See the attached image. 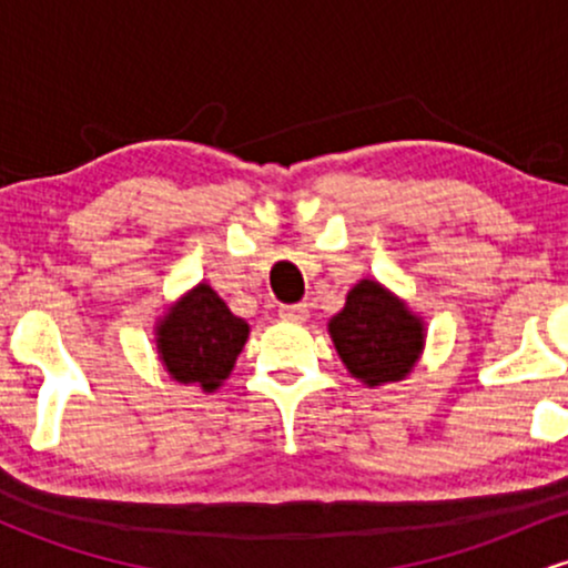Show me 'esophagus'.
I'll return each instance as SVG.
<instances>
[{
    "label": "esophagus",
    "instance_id": "obj_1",
    "mask_svg": "<svg viewBox=\"0 0 568 568\" xmlns=\"http://www.w3.org/2000/svg\"><path fill=\"white\" fill-rule=\"evenodd\" d=\"M306 317H310V310H306V304L280 306V321H285V323H304Z\"/></svg>",
    "mask_w": 568,
    "mask_h": 568
}]
</instances>
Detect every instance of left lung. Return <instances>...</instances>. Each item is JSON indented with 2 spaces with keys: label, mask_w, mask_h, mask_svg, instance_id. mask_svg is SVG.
<instances>
[{
  "label": "left lung",
  "mask_w": 568,
  "mask_h": 568,
  "mask_svg": "<svg viewBox=\"0 0 568 568\" xmlns=\"http://www.w3.org/2000/svg\"><path fill=\"white\" fill-rule=\"evenodd\" d=\"M328 336L349 376L374 389L403 382L414 371L425 352L427 328L400 296L366 277L328 321Z\"/></svg>",
  "instance_id": "1"
}]
</instances>
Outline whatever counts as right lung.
<instances>
[{
	"instance_id": "1",
	"label": "right lung",
	"mask_w": 568,
	"mask_h": 568,
	"mask_svg": "<svg viewBox=\"0 0 568 568\" xmlns=\"http://www.w3.org/2000/svg\"><path fill=\"white\" fill-rule=\"evenodd\" d=\"M251 325L232 315L224 298L207 283L189 288L158 317L154 342L162 368L173 382L216 393L230 379Z\"/></svg>"
}]
</instances>
